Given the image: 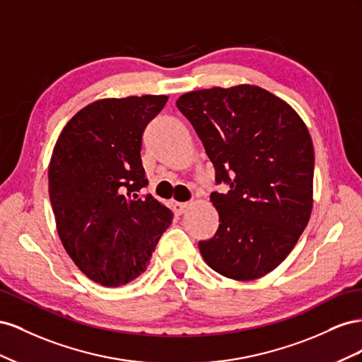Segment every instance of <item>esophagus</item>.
Returning <instances> with one entry per match:
<instances>
[{"mask_svg":"<svg viewBox=\"0 0 362 362\" xmlns=\"http://www.w3.org/2000/svg\"><path fill=\"white\" fill-rule=\"evenodd\" d=\"M187 208H188V203H183V202H175L174 203V211H175V214H179V215H182L185 211H187Z\"/></svg>","mask_w":362,"mask_h":362,"instance_id":"obj_1","label":"esophagus"}]
</instances>
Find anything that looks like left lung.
Here are the masks:
<instances>
[{
	"instance_id": "8db88e82",
	"label": "left lung",
	"mask_w": 362,
	"mask_h": 362,
	"mask_svg": "<svg viewBox=\"0 0 362 362\" xmlns=\"http://www.w3.org/2000/svg\"><path fill=\"white\" fill-rule=\"evenodd\" d=\"M215 167L220 215L199 249L212 270L255 281L291 253L313 212L314 146L306 124L282 98L255 85L191 90L175 101Z\"/></svg>"
}]
</instances>
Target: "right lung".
Instances as JSON below:
<instances>
[{
	"label": "right lung",
	"mask_w": 362,
	"mask_h": 362,
	"mask_svg": "<svg viewBox=\"0 0 362 362\" xmlns=\"http://www.w3.org/2000/svg\"><path fill=\"white\" fill-rule=\"evenodd\" d=\"M167 95L103 98L72 117L48 167L59 238L90 281L119 286L146 272L173 221L167 206L138 191L147 185L142 133Z\"/></svg>",
	"instance_id": "right-lung-1"
}]
</instances>
